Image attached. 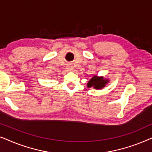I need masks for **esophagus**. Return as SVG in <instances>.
Returning <instances> with one entry per match:
<instances>
[{
  "label": "esophagus",
  "instance_id": "obj_1",
  "mask_svg": "<svg viewBox=\"0 0 152 152\" xmlns=\"http://www.w3.org/2000/svg\"><path fill=\"white\" fill-rule=\"evenodd\" d=\"M67 68H68V70H72V68H72V66L71 65H68V66H67Z\"/></svg>",
  "mask_w": 152,
  "mask_h": 152
}]
</instances>
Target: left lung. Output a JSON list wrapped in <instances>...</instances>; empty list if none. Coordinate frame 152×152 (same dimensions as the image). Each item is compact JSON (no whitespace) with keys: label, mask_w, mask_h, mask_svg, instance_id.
Wrapping results in <instances>:
<instances>
[{"label":"left lung","mask_w":152,"mask_h":152,"mask_svg":"<svg viewBox=\"0 0 152 152\" xmlns=\"http://www.w3.org/2000/svg\"><path fill=\"white\" fill-rule=\"evenodd\" d=\"M109 82L107 80H104L103 77H97V76H94L91 80L88 82L87 86L91 88V87H94L95 88L100 89L104 87L106 84Z\"/></svg>","instance_id":"left-lung-1"}]
</instances>
